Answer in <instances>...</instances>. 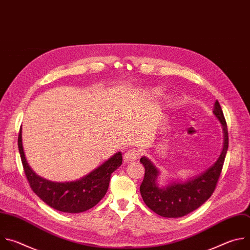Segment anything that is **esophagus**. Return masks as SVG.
<instances>
[{
    "instance_id": "34e87169",
    "label": "esophagus",
    "mask_w": 250,
    "mask_h": 250,
    "mask_svg": "<svg viewBox=\"0 0 250 250\" xmlns=\"http://www.w3.org/2000/svg\"><path fill=\"white\" fill-rule=\"evenodd\" d=\"M138 156H139V151H137L136 148H130L124 154L123 159H124L125 163H131V162L135 161Z\"/></svg>"
}]
</instances>
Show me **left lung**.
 <instances>
[{"mask_svg":"<svg viewBox=\"0 0 250 250\" xmlns=\"http://www.w3.org/2000/svg\"><path fill=\"white\" fill-rule=\"evenodd\" d=\"M213 113L220 120L224 131V146L217 162L206 171L185 182H172L160 187V174L153 163L146 157L140 162L145 167V176L140 191L146 205L165 218L183 217L204 204L213 194L222 172L229 146V133L222 107L217 101Z\"/></svg>","mask_w":250,"mask_h":250,"instance_id":"left-lung-1","label":"left lung"}]
</instances>
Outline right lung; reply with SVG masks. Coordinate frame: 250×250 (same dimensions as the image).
Returning a JSON list of instances; mask_svg holds the SVG:
<instances>
[{"mask_svg":"<svg viewBox=\"0 0 250 250\" xmlns=\"http://www.w3.org/2000/svg\"><path fill=\"white\" fill-rule=\"evenodd\" d=\"M18 145L24 173L32 191L48 206L64 213H82L94 207L104 197L111 173L122 164V154L117 152L101 167L79 180L53 182L38 176L27 164L22 146L21 128Z\"/></svg>","mask_w":250,"mask_h":250,"instance_id":"obj_1","label":"right lung"}]
</instances>
